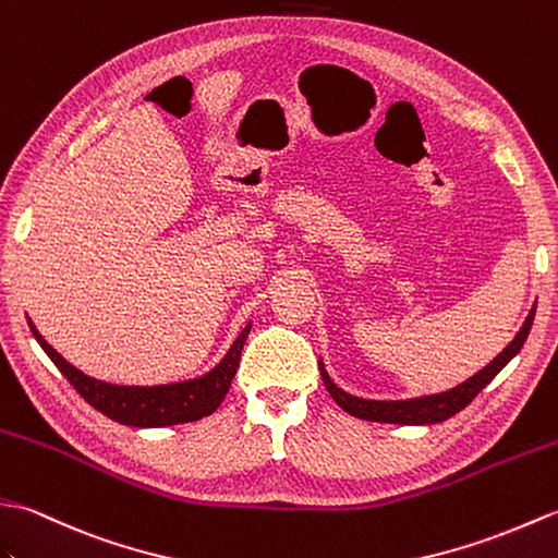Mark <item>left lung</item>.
Here are the masks:
<instances>
[{
  "instance_id": "left-lung-1",
  "label": "left lung",
  "mask_w": 558,
  "mask_h": 558,
  "mask_svg": "<svg viewBox=\"0 0 558 558\" xmlns=\"http://www.w3.org/2000/svg\"><path fill=\"white\" fill-rule=\"evenodd\" d=\"M535 307L527 315V319L523 322L521 331L515 333V339L506 345V349L494 357V361L482 367L477 375H473L470 379H465L458 387L441 391V393H432V396H420V399H405V401H373V399H357V396L339 389L337 384L331 381V377L327 375L325 365L319 361V373L322 379H325V387L331 393V399L337 401L345 413L361 420H373V423H393V425H432V423H444L451 415H456L458 411L475 399V396L487 387V384L497 377L501 369L506 367V363L523 349V343L530 333L532 319H535Z\"/></svg>"
}]
</instances>
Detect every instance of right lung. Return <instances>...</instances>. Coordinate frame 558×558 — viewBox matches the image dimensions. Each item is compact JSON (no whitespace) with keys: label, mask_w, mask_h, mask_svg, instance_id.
Instances as JSON below:
<instances>
[{"label":"right lung","mask_w":558,"mask_h":558,"mask_svg":"<svg viewBox=\"0 0 558 558\" xmlns=\"http://www.w3.org/2000/svg\"><path fill=\"white\" fill-rule=\"evenodd\" d=\"M28 325L37 343L43 345L49 361L59 367V373L71 381V387L76 389L95 411L111 417L114 423L131 427H169L213 415L219 403L225 401V396L231 387V379L236 375V367L241 363L243 343L247 339V333H251V322H247L245 329L239 333V339L233 341L227 355L219 361V365H215L203 377L177 384H157V387H121V384H109L83 375L78 367L66 363L64 357L43 339V333L35 329L31 319Z\"/></svg>","instance_id":"right-lung-1"}]
</instances>
